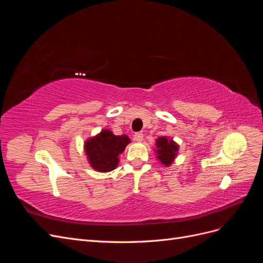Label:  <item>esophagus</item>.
<instances>
[{"label":"esophagus","instance_id":"1","mask_svg":"<svg viewBox=\"0 0 263 263\" xmlns=\"http://www.w3.org/2000/svg\"><path fill=\"white\" fill-rule=\"evenodd\" d=\"M134 139L138 141V142H141L142 140H144V134L142 133H136L134 135Z\"/></svg>","mask_w":263,"mask_h":263}]
</instances>
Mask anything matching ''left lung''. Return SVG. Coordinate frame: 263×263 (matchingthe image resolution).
I'll list each match as a JSON object with an SVG mask.
<instances>
[{
	"label": "left lung",
	"instance_id": "left-lung-1",
	"mask_svg": "<svg viewBox=\"0 0 263 263\" xmlns=\"http://www.w3.org/2000/svg\"><path fill=\"white\" fill-rule=\"evenodd\" d=\"M155 151L158 160L164 166H170L178 156L179 145L173 139L162 136L157 138Z\"/></svg>",
	"mask_w": 263,
	"mask_h": 263
}]
</instances>
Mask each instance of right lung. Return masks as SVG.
<instances>
[{"label": "right lung", "mask_w": 263, "mask_h": 263, "mask_svg": "<svg viewBox=\"0 0 263 263\" xmlns=\"http://www.w3.org/2000/svg\"><path fill=\"white\" fill-rule=\"evenodd\" d=\"M130 139L126 135L116 136L109 129H103L97 136L86 139L84 151L92 168L98 172H109L117 168L119 155Z\"/></svg>", "instance_id": "1"}]
</instances>
